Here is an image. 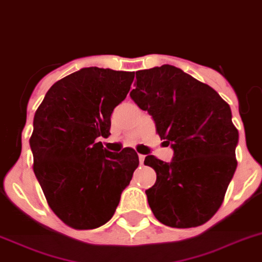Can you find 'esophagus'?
<instances>
[{"label":"esophagus","instance_id":"esophagus-1","mask_svg":"<svg viewBox=\"0 0 262 262\" xmlns=\"http://www.w3.org/2000/svg\"><path fill=\"white\" fill-rule=\"evenodd\" d=\"M144 159H146V155H142V154H139V162H140V164H143V163H144Z\"/></svg>","mask_w":262,"mask_h":262}]
</instances>
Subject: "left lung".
<instances>
[{
    "label": "left lung",
    "mask_w": 262,
    "mask_h": 262,
    "mask_svg": "<svg viewBox=\"0 0 262 262\" xmlns=\"http://www.w3.org/2000/svg\"><path fill=\"white\" fill-rule=\"evenodd\" d=\"M129 97L173 149L169 163L144 159L156 172L146 191L155 217L172 228L204 224L220 208L237 167L231 107L212 87L171 64L138 71Z\"/></svg>",
    "instance_id": "8db88e82"
}]
</instances>
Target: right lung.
I'll list each match as a JSON object with an SVG mask.
<instances>
[{
	"label": "right lung",
	"instance_id": "1",
	"mask_svg": "<svg viewBox=\"0 0 262 262\" xmlns=\"http://www.w3.org/2000/svg\"><path fill=\"white\" fill-rule=\"evenodd\" d=\"M133 80L128 71L84 67L53 84L35 113L33 169L49 207L69 227L106 224L139 165L135 149L110 152L98 142L110 135L111 114Z\"/></svg>",
	"mask_w": 262,
	"mask_h": 262
}]
</instances>
